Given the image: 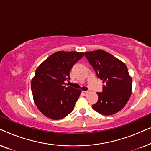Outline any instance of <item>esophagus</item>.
Returning a JSON list of instances; mask_svg holds the SVG:
<instances>
[{"instance_id": "34e87169", "label": "esophagus", "mask_w": 151, "mask_h": 151, "mask_svg": "<svg viewBox=\"0 0 151 151\" xmlns=\"http://www.w3.org/2000/svg\"><path fill=\"white\" fill-rule=\"evenodd\" d=\"M82 94L84 95V96H86V95L88 94V91H82Z\"/></svg>"}]
</instances>
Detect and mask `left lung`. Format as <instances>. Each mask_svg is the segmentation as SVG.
Masks as SVG:
<instances>
[{
  "mask_svg": "<svg viewBox=\"0 0 151 151\" xmlns=\"http://www.w3.org/2000/svg\"><path fill=\"white\" fill-rule=\"evenodd\" d=\"M84 55L103 81L102 92H98V100L93 109L104 115L121 111L131 95L132 79L125 64L103 50L85 52Z\"/></svg>",
  "mask_w": 151,
  "mask_h": 151,
  "instance_id": "1",
  "label": "left lung"
}]
</instances>
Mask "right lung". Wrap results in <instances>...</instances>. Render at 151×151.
<instances>
[{"label": "right lung", "instance_id": "right-lung-1", "mask_svg": "<svg viewBox=\"0 0 151 151\" xmlns=\"http://www.w3.org/2000/svg\"><path fill=\"white\" fill-rule=\"evenodd\" d=\"M76 51H57L37 68L31 84L36 106L45 116L63 119L72 112L81 91L65 83L71 68L84 56Z\"/></svg>", "mask_w": 151, "mask_h": 151}]
</instances>
